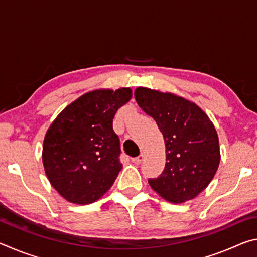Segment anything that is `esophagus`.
Wrapping results in <instances>:
<instances>
[{"label":"esophagus","mask_w":257,"mask_h":257,"mask_svg":"<svg viewBox=\"0 0 257 257\" xmlns=\"http://www.w3.org/2000/svg\"><path fill=\"white\" fill-rule=\"evenodd\" d=\"M144 160V154H141L139 156H137V158H134V159H132V161L133 162L135 163V164H139V163H142V161Z\"/></svg>","instance_id":"34e87169"}]
</instances>
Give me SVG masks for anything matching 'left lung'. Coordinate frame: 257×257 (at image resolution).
<instances>
[{
    "instance_id": "obj_1",
    "label": "left lung",
    "mask_w": 257,
    "mask_h": 257,
    "mask_svg": "<svg viewBox=\"0 0 257 257\" xmlns=\"http://www.w3.org/2000/svg\"><path fill=\"white\" fill-rule=\"evenodd\" d=\"M135 98L155 120L165 144V167L149 184L165 201L179 204L198 196L220 164L214 124L196 103L179 95L137 87Z\"/></svg>"
}]
</instances>
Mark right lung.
<instances>
[{"mask_svg": "<svg viewBox=\"0 0 257 257\" xmlns=\"http://www.w3.org/2000/svg\"><path fill=\"white\" fill-rule=\"evenodd\" d=\"M132 96L129 87L92 90L64 107L47 129L43 165L50 184L66 201L86 205L111 188L122 169L113 118Z\"/></svg>", "mask_w": 257, "mask_h": 257, "instance_id": "add662e5", "label": "right lung"}]
</instances>
